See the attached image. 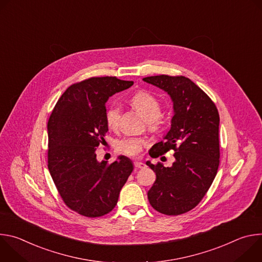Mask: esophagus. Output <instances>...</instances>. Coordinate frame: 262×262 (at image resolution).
I'll list each match as a JSON object with an SVG mask.
<instances>
[{
	"label": "esophagus",
	"mask_w": 262,
	"mask_h": 262,
	"mask_svg": "<svg viewBox=\"0 0 262 262\" xmlns=\"http://www.w3.org/2000/svg\"><path fill=\"white\" fill-rule=\"evenodd\" d=\"M134 165H135V168L136 169H141V168H145V164L143 163V162H139V161H136L135 163H134Z\"/></svg>",
	"instance_id": "esophagus-1"
}]
</instances>
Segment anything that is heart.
I'll return each instance as SVG.
<instances>
[{
  "label": "heart",
  "mask_w": 262,
  "mask_h": 262,
  "mask_svg": "<svg viewBox=\"0 0 262 262\" xmlns=\"http://www.w3.org/2000/svg\"><path fill=\"white\" fill-rule=\"evenodd\" d=\"M132 104L138 111V113L147 120L150 129H155L159 125V119L162 113L161 104L158 99L146 91H138L132 97ZM121 107L118 103L113 102L108 105L105 112V121L108 127L115 128L118 126L120 119ZM146 145V141L142 138H125L118 144L120 150L128 156H136Z\"/></svg>",
  "instance_id": "obj_1"
}]
</instances>
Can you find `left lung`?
<instances>
[{"mask_svg":"<svg viewBox=\"0 0 262 262\" xmlns=\"http://www.w3.org/2000/svg\"><path fill=\"white\" fill-rule=\"evenodd\" d=\"M168 93L173 102L171 128L149 155L158 158L173 149L174 163L147 162L157 175L148 191L149 203L161 213L178 215L193 209L205 196L220 164V116L212 100L185 77L156 76L143 79Z\"/></svg>","mask_w":262,"mask_h":262,"instance_id":"obj_1","label":"left lung"}]
</instances>
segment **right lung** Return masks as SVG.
I'll return each mask as SVG.
<instances>
[{
  "label": "right lung",
  "mask_w": 262,
  "mask_h": 262,
  "mask_svg": "<svg viewBox=\"0 0 262 262\" xmlns=\"http://www.w3.org/2000/svg\"><path fill=\"white\" fill-rule=\"evenodd\" d=\"M133 84L115 77L85 80L68 87L52 112L49 170L64 203L82 215L108 213L134 170L133 162L124 156L107 164L98 162L95 152L108 130L105 102Z\"/></svg>",
  "instance_id": "obj_1"
}]
</instances>
